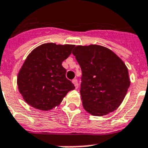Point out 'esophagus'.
Segmentation results:
<instances>
[{"label":"esophagus","mask_w":148,"mask_h":148,"mask_svg":"<svg viewBox=\"0 0 148 148\" xmlns=\"http://www.w3.org/2000/svg\"><path fill=\"white\" fill-rule=\"evenodd\" d=\"M72 83L74 84V87H75L76 89L78 88V83H77V79H74V80L72 81Z\"/></svg>","instance_id":"34e87169"}]
</instances>
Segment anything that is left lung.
Here are the masks:
<instances>
[{
  "label": "left lung",
  "mask_w": 148,
  "mask_h": 148,
  "mask_svg": "<svg viewBox=\"0 0 148 148\" xmlns=\"http://www.w3.org/2000/svg\"><path fill=\"white\" fill-rule=\"evenodd\" d=\"M72 53L82 71L80 92L84 110L99 117L117 110L131 84L124 61L109 48L97 45H77Z\"/></svg>",
  "instance_id": "obj_1"
}]
</instances>
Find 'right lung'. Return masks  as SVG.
<instances>
[{"label":"right lung","instance_id":"1","mask_svg":"<svg viewBox=\"0 0 148 148\" xmlns=\"http://www.w3.org/2000/svg\"><path fill=\"white\" fill-rule=\"evenodd\" d=\"M73 45L47 43L31 51L18 72V90L28 105L38 110H52L74 85L66 78L62 62L71 53Z\"/></svg>","mask_w":148,"mask_h":148}]
</instances>
